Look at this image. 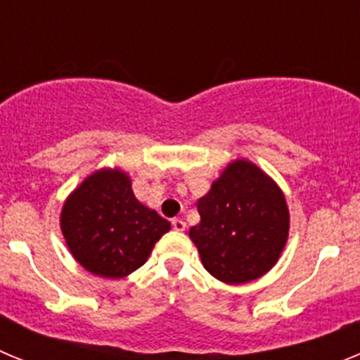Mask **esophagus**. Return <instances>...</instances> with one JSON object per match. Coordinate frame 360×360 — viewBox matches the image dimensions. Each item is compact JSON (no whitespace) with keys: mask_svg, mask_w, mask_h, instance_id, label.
I'll return each mask as SVG.
<instances>
[{"mask_svg":"<svg viewBox=\"0 0 360 360\" xmlns=\"http://www.w3.org/2000/svg\"><path fill=\"white\" fill-rule=\"evenodd\" d=\"M171 225H173V229H174V231H176V232H182V231H186V227H187V225H186V221H184L182 218H174L173 221H171Z\"/></svg>","mask_w":360,"mask_h":360,"instance_id":"obj_1","label":"esophagus"}]
</instances>
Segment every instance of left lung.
I'll return each instance as SVG.
<instances>
[{"label":"left lung","instance_id":"obj_1","mask_svg":"<svg viewBox=\"0 0 360 360\" xmlns=\"http://www.w3.org/2000/svg\"><path fill=\"white\" fill-rule=\"evenodd\" d=\"M196 207L200 221L189 229V238L218 281L250 283L278 263L290 212L281 187L254 162H229Z\"/></svg>","mask_w":360,"mask_h":360}]
</instances>
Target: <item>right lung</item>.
Listing matches in <instances>:
<instances>
[{"label": "right lung", "mask_w": 360, "mask_h": 360, "mask_svg": "<svg viewBox=\"0 0 360 360\" xmlns=\"http://www.w3.org/2000/svg\"><path fill=\"white\" fill-rule=\"evenodd\" d=\"M59 224L75 262L106 279L126 278L144 265L171 229L167 219L136 200L131 176L120 167L88 174L63 203Z\"/></svg>", "instance_id": "add662e5"}]
</instances>
